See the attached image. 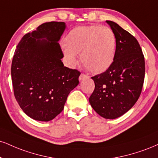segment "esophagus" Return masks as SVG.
Segmentation results:
<instances>
[{
	"label": "esophagus",
	"mask_w": 158,
	"mask_h": 158,
	"mask_svg": "<svg viewBox=\"0 0 158 158\" xmlns=\"http://www.w3.org/2000/svg\"><path fill=\"white\" fill-rule=\"evenodd\" d=\"M87 78H89V77L87 75H86V74H84V73H81L80 76H79V81H82L84 80L85 79H87Z\"/></svg>",
	"instance_id": "34e87169"
}]
</instances>
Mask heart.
<instances>
[{
    "mask_svg": "<svg viewBox=\"0 0 158 158\" xmlns=\"http://www.w3.org/2000/svg\"><path fill=\"white\" fill-rule=\"evenodd\" d=\"M116 37L107 26H87L73 28L64 39L63 52L70 67L77 63V54L88 71L103 73L113 64L116 51Z\"/></svg>",
    "mask_w": 158,
    "mask_h": 158,
    "instance_id": "heart-1",
    "label": "heart"
}]
</instances>
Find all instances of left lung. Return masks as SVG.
<instances>
[{"label": "left lung", "instance_id": "obj_1", "mask_svg": "<svg viewBox=\"0 0 158 158\" xmlns=\"http://www.w3.org/2000/svg\"><path fill=\"white\" fill-rule=\"evenodd\" d=\"M106 22L116 37L115 60L107 71L91 77L95 89L89 102L102 117L115 119L130 110L139 98L144 81L145 61L135 37L116 23Z\"/></svg>", "mask_w": 158, "mask_h": 158}]
</instances>
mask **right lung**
<instances>
[{"instance_id":"1","label":"right lung","mask_w":158,"mask_h":158,"mask_svg":"<svg viewBox=\"0 0 158 158\" xmlns=\"http://www.w3.org/2000/svg\"><path fill=\"white\" fill-rule=\"evenodd\" d=\"M64 22L43 23L25 35L15 51L11 74L14 94L23 111L36 121H49L64 108L79 85L80 72L64 67L59 40Z\"/></svg>"}]
</instances>
